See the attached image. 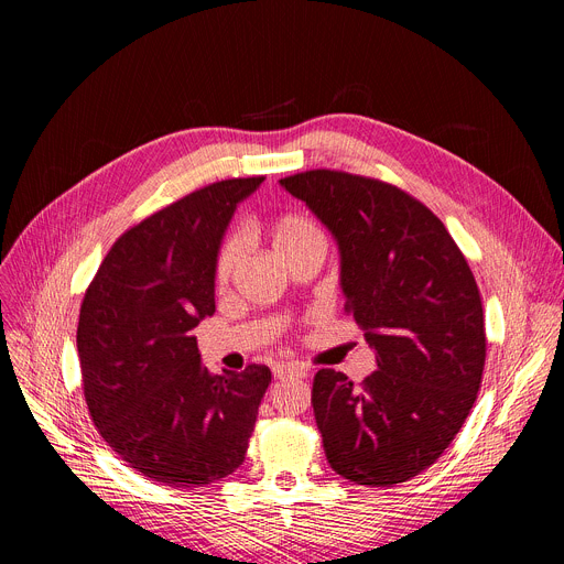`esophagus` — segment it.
Returning a JSON list of instances; mask_svg holds the SVG:
<instances>
[{
    "mask_svg": "<svg viewBox=\"0 0 564 564\" xmlns=\"http://www.w3.org/2000/svg\"><path fill=\"white\" fill-rule=\"evenodd\" d=\"M273 375L275 379L280 381H286V379H305L307 377V370L302 366H295V364H280L273 368Z\"/></svg>",
    "mask_w": 564,
    "mask_h": 564,
    "instance_id": "obj_1",
    "label": "esophagus"
}]
</instances>
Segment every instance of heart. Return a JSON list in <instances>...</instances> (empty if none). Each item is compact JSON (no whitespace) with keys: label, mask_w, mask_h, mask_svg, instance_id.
Instances as JSON below:
<instances>
[{"label":"heart","mask_w":564,"mask_h":564,"mask_svg":"<svg viewBox=\"0 0 564 564\" xmlns=\"http://www.w3.org/2000/svg\"><path fill=\"white\" fill-rule=\"evenodd\" d=\"M262 235L269 241L271 250L286 264L291 257H295L302 250L310 248H325V237L321 228L310 219V216L300 212H282L271 216V219L262 226ZM241 267V248L237 241H226L219 259H216V286L228 289L232 280L237 278Z\"/></svg>","instance_id":"heart-1"}]
</instances>
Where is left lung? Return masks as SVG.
Listing matches in <instances>:
<instances>
[{
	"label": "left lung",
	"instance_id": "left-lung-1",
	"mask_svg": "<svg viewBox=\"0 0 564 564\" xmlns=\"http://www.w3.org/2000/svg\"><path fill=\"white\" fill-rule=\"evenodd\" d=\"M280 185L332 232L345 310L377 355L361 386L329 368L316 372L325 456L352 484H404L441 458L479 393V286L443 221L406 192L329 169Z\"/></svg>",
	"mask_w": 564,
	"mask_h": 564
}]
</instances>
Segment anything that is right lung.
I'll list each match as a JSON object with an SVG mask.
<instances>
[{
    "label": "right lung",
    "mask_w": 564,
    "mask_h": 564,
    "mask_svg": "<svg viewBox=\"0 0 564 564\" xmlns=\"http://www.w3.org/2000/svg\"><path fill=\"white\" fill-rule=\"evenodd\" d=\"M264 176L207 185L126 230L85 291L76 348L101 438L153 481L200 488L246 458L267 366L212 375L194 327L214 314V271L237 205Z\"/></svg>",
    "instance_id": "1"
}]
</instances>
